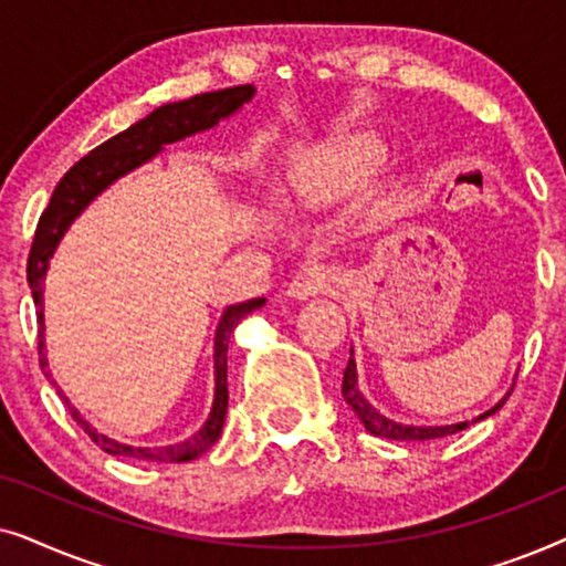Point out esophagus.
<instances>
[{"label":"esophagus","instance_id":"1","mask_svg":"<svg viewBox=\"0 0 566 566\" xmlns=\"http://www.w3.org/2000/svg\"><path fill=\"white\" fill-rule=\"evenodd\" d=\"M332 283H335V273L327 265H322V262H312V265H304L293 275L289 293L296 298H308L316 296V293H324Z\"/></svg>","mask_w":566,"mask_h":566}]
</instances>
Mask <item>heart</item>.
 Returning a JSON list of instances; mask_svg holds the SVG:
<instances>
[{"label": "heart", "instance_id": "obj_1", "mask_svg": "<svg viewBox=\"0 0 566 566\" xmlns=\"http://www.w3.org/2000/svg\"><path fill=\"white\" fill-rule=\"evenodd\" d=\"M384 165L381 146L370 138H350L316 154L296 175V190L304 198H329L358 192Z\"/></svg>", "mask_w": 566, "mask_h": 566}]
</instances>
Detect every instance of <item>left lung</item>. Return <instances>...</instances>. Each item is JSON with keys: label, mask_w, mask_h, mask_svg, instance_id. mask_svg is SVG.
<instances>
[{"label": "left lung", "mask_w": 566, "mask_h": 566, "mask_svg": "<svg viewBox=\"0 0 566 566\" xmlns=\"http://www.w3.org/2000/svg\"><path fill=\"white\" fill-rule=\"evenodd\" d=\"M343 397L347 405L353 407V412L358 415V420L366 424L368 432H374L378 438H389V440H432V438H446V436H453V432L459 430H467L469 424H474L479 420H484V417H490L497 412V409L505 405V399H500L497 405L492 409H486L484 415H479L476 420H467V422H459V424H440V428H420V424H401V422H394L389 417L378 412V409L370 405V401L363 397V391L358 389V370H355V360H353V350H350V360H347V368L343 374Z\"/></svg>", "instance_id": "1"}]
</instances>
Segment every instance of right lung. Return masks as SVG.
I'll list each match as a JSON object with an SVG mask.
<instances>
[{
	"instance_id": "obj_1",
	"label": "right lung",
	"mask_w": 566,
	"mask_h": 566,
	"mask_svg": "<svg viewBox=\"0 0 566 566\" xmlns=\"http://www.w3.org/2000/svg\"><path fill=\"white\" fill-rule=\"evenodd\" d=\"M252 95H254L252 84H239V87H229V90L203 92V95L182 99V103L161 105L154 113L146 115L144 120H138L130 128L123 130V134L107 138L105 144H99L97 149H92L87 157H82L64 177H61V182L56 185V190H53L51 196L49 208H45L41 213V221H38L33 247H30V258H28V283L38 306V324H41V327H38V355H41L43 370L49 366V360H45V353H43L45 347L43 281H45V270H49V260L53 258V252H56L61 237H64L66 229L72 227V221L107 188V185H113L118 177L128 175L130 169L142 167L144 161L157 157L161 146L180 142V138L198 134V130L213 128L221 118H229V115L237 113L244 103H250ZM262 304H265V298H252V301H244V304L227 306V312H223L219 329H216V343H213L216 394H213L211 415H208L203 428H200L196 436L182 440V443L165 446V448H134V446L118 443V440L99 436V432L92 428V424L84 420L72 405H69V399L61 394V389H59V397L66 401L69 412H72L76 424H82L84 432H87V436L95 440L105 453L128 455V459L159 461V463H180V461L198 459V455H203L208 448L219 440L223 430V417H227V407H229L227 353H229L231 332H234L237 324L242 322L247 314H252L254 308H260ZM45 376L51 378L49 370H45Z\"/></svg>"
}]
</instances>
